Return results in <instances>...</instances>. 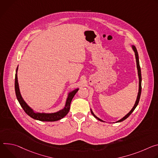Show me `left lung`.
I'll return each instance as SVG.
<instances>
[{
  "label": "left lung",
  "instance_id": "obj_1",
  "mask_svg": "<svg viewBox=\"0 0 158 158\" xmlns=\"http://www.w3.org/2000/svg\"><path fill=\"white\" fill-rule=\"evenodd\" d=\"M132 49H133V50H134V52H135V59H136V63H137V71H138V76H139V92H138V95H137V100H136V101H135V104H134V107H133V108L132 109V110L125 116V117H124L123 118H121L120 120H118L117 122H122V121H123V120H124L125 119H126L132 113V112L135 110V109L136 108V107H137V106L138 105V103H139V99H140V97H141V89H142V87H141V81H142V77H141V68H140V65H139V56H138V52H137V49H136V48L135 47V46H132ZM90 110H91V113H92V114L97 118V119H98V120H100V121H102V122H103L102 120H101V119H100L99 118H98L94 113H93V112H92V110L90 109Z\"/></svg>",
  "mask_w": 158,
  "mask_h": 158
}]
</instances>
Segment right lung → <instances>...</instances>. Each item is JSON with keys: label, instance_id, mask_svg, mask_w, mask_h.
Returning <instances> with one entry per match:
<instances>
[{"label": "right lung", "instance_id": "1", "mask_svg": "<svg viewBox=\"0 0 158 158\" xmlns=\"http://www.w3.org/2000/svg\"><path fill=\"white\" fill-rule=\"evenodd\" d=\"M18 68V67H17ZM17 68L16 69V74L15 76V92L16 97L17 98V100L19 102L21 106L24 110V112L31 117H32L34 119L38 120L40 121H44V122H54L57 121L62 118H63L69 112L70 109V103L75 96V95L77 94V92L78 90V89L73 90V92H70L68 95V97L66 100V102L65 104V107L62 110L55 112V113H51V114H44V113H35L28 106L27 103L24 102L23 97H21L18 81H17Z\"/></svg>", "mask_w": 158, "mask_h": 158}]
</instances>
